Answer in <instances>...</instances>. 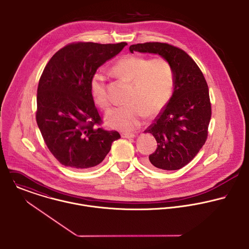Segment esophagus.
<instances>
[{"label": "esophagus", "mask_w": 249, "mask_h": 249, "mask_svg": "<svg viewBox=\"0 0 249 249\" xmlns=\"http://www.w3.org/2000/svg\"><path fill=\"white\" fill-rule=\"evenodd\" d=\"M121 137L124 139H134L136 137L135 134H130V133H122Z\"/></svg>", "instance_id": "34e87169"}]
</instances>
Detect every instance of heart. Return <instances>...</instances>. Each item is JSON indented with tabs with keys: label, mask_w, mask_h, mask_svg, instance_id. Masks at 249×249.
<instances>
[{
	"label": "heart",
	"mask_w": 249,
	"mask_h": 249,
	"mask_svg": "<svg viewBox=\"0 0 249 249\" xmlns=\"http://www.w3.org/2000/svg\"><path fill=\"white\" fill-rule=\"evenodd\" d=\"M113 72L131 83L127 102L123 107L107 111L105 121L113 129L134 131L142 126L146 114L155 115L169 102L174 88V70L170 62L162 57L148 58L128 55L112 68ZM94 102L107 108L109 99L106 88V77L96 72L90 83Z\"/></svg>",
	"instance_id": "heart-1"
}]
</instances>
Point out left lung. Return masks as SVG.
Wrapping results in <instances>:
<instances>
[{"label":"left lung","instance_id":"left-lung-1","mask_svg":"<svg viewBox=\"0 0 249 249\" xmlns=\"http://www.w3.org/2000/svg\"><path fill=\"white\" fill-rule=\"evenodd\" d=\"M129 50L158 54L173 67V95L155 123L144 132L152 134L157 142L147 165L164 171L179 170L197 155L208 138L212 106L207 81L194 60L178 47L145 42L133 44Z\"/></svg>","mask_w":249,"mask_h":249}]
</instances>
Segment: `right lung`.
<instances>
[{
  "label": "right lung",
  "mask_w": 249,
  "mask_h": 249,
  "mask_svg": "<svg viewBox=\"0 0 249 249\" xmlns=\"http://www.w3.org/2000/svg\"><path fill=\"white\" fill-rule=\"evenodd\" d=\"M126 42L71 43L57 51L38 81L36 123L53 156L71 169H88L107 156L116 131L99 128L101 117L90 83L98 68L115 57Z\"/></svg>",
  "instance_id": "obj_1"
}]
</instances>
